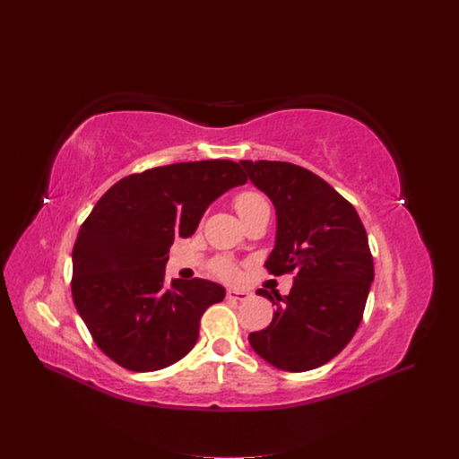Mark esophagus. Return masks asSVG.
<instances>
[{"mask_svg": "<svg viewBox=\"0 0 459 459\" xmlns=\"http://www.w3.org/2000/svg\"><path fill=\"white\" fill-rule=\"evenodd\" d=\"M252 294L247 290H227V298L234 299V301H245L248 299Z\"/></svg>", "mask_w": 459, "mask_h": 459, "instance_id": "obj_1", "label": "esophagus"}]
</instances>
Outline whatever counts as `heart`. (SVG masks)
I'll return each instance as SVG.
<instances>
[{
    "label": "heart",
    "instance_id": "1",
    "mask_svg": "<svg viewBox=\"0 0 459 459\" xmlns=\"http://www.w3.org/2000/svg\"><path fill=\"white\" fill-rule=\"evenodd\" d=\"M234 207L243 223L261 212H271V207H269V202L265 200V195L257 190L239 192L234 198ZM212 273L221 280H234L238 276L236 265L227 257H218L212 261Z\"/></svg>",
    "mask_w": 459,
    "mask_h": 459
}]
</instances>
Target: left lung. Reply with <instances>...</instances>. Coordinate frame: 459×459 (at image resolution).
I'll list each match as a JSON object with an SVG mask.
<instances>
[{
	"label": "left lung",
	"mask_w": 459,
	"mask_h": 459,
	"mask_svg": "<svg viewBox=\"0 0 459 459\" xmlns=\"http://www.w3.org/2000/svg\"><path fill=\"white\" fill-rule=\"evenodd\" d=\"M276 209L271 274L296 273L287 296L269 294L273 323L250 333V347L289 372L317 368L338 356L363 317L374 264L356 209L314 172L285 161H239Z\"/></svg>",
	"instance_id": "1"
}]
</instances>
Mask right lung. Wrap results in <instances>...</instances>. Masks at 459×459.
Instances as JSON below:
<instances>
[{
  "instance_id": "obj_1",
  "label": "right lung",
  "mask_w": 459,
  "mask_h": 459,
  "mask_svg": "<svg viewBox=\"0 0 459 459\" xmlns=\"http://www.w3.org/2000/svg\"><path fill=\"white\" fill-rule=\"evenodd\" d=\"M247 183L229 160L174 163L114 183L83 221L73 250V299L96 345L134 372L186 356L204 312L225 289L194 278L165 281L174 238L198 229L207 207Z\"/></svg>"
}]
</instances>
